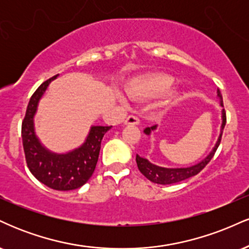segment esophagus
Listing matches in <instances>:
<instances>
[{
    "label": "esophagus",
    "instance_id": "esophagus-1",
    "mask_svg": "<svg viewBox=\"0 0 249 249\" xmlns=\"http://www.w3.org/2000/svg\"><path fill=\"white\" fill-rule=\"evenodd\" d=\"M139 124V118L137 116H128L125 121V125H138Z\"/></svg>",
    "mask_w": 249,
    "mask_h": 249
}]
</instances>
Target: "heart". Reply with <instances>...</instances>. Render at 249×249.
<instances>
[{"label":"heart","mask_w":249,"mask_h":249,"mask_svg":"<svg viewBox=\"0 0 249 249\" xmlns=\"http://www.w3.org/2000/svg\"><path fill=\"white\" fill-rule=\"evenodd\" d=\"M176 79L167 73L157 72L139 77L128 85L127 92L133 98H151L167 92Z\"/></svg>","instance_id":"obj_1"}]
</instances>
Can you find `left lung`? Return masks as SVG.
Returning <instances> with one entry per match:
<instances>
[{"label":"left lung","mask_w":249,"mask_h":249,"mask_svg":"<svg viewBox=\"0 0 249 249\" xmlns=\"http://www.w3.org/2000/svg\"><path fill=\"white\" fill-rule=\"evenodd\" d=\"M218 92V97L220 98V105L224 107V103H222V96L220 93V90L218 89L216 90ZM226 125V112L225 108H222V124H221V131H220V136L218 142H216L215 146L213 147V150L211 151V153L208 154L205 159H202L201 161L198 162V164L193 165V166L190 167H180V168H167V167H160L157 166V165L152 164L147 160V159L142 158L139 157L138 154L136 156V161H137V166H138L139 171L144 174L146 178L150 180V181L154 182V184H159V185H171V184H176V182L182 181V180L191 178V177L196 176L200 171L202 170L208 162L211 161V159L213 158L214 153H215L216 148L219 147L220 142H221V137H222V130H224ZM157 125H153L151 127H146L144 130V132L146 134H151V131L156 130Z\"/></svg>","instance_id":"8db88e82"}]
</instances>
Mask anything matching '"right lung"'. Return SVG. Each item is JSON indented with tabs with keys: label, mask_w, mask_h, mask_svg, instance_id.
<instances>
[{
	"label": "right lung",
	"mask_w": 249,
	"mask_h": 249,
	"mask_svg": "<svg viewBox=\"0 0 249 249\" xmlns=\"http://www.w3.org/2000/svg\"><path fill=\"white\" fill-rule=\"evenodd\" d=\"M57 76L42 83L31 96L22 122V142L25 161L33 176L53 190L70 191L83 186L91 178L98 161L103 137L112 126H92L84 144L71 152L53 153L43 146L35 134L34 116L39 99Z\"/></svg>",
	"instance_id": "right-lung-1"
}]
</instances>
